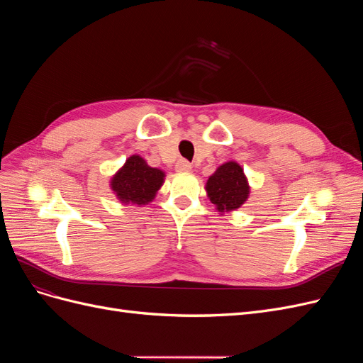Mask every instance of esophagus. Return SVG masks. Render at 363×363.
Returning a JSON list of instances; mask_svg holds the SVG:
<instances>
[{
  "label": "esophagus",
  "instance_id": "34e87169",
  "mask_svg": "<svg viewBox=\"0 0 363 363\" xmlns=\"http://www.w3.org/2000/svg\"><path fill=\"white\" fill-rule=\"evenodd\" d=\"M175 169H177L179 172H188L192 169V164L186 159H180L177 162V164H175Z\"/></svg>",
  "mask_w": 363,
  "mask_h": 363
}]
</instances>
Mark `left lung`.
<instances>
[{
    "mask_svg": "<svg viewBox=\"0 0 363 363\" xmlns=\"http://www.w3.org/2000/svg\"><path fill=\"white\" fill-rule=\"evenodd\" d=\"M207 196L216 206L218 212H232L242 206L250 194L244 169L236 162H227L219 167L206 183Z\"/></svg>",
    "mask_w": 363,
    "mask_h": 363,
    "instance_id": "8db88e82",
    "label": "left lung"
}]
</instances>
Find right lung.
<instances>
[{
  "mask_svg": "<svg viewBox=\"0 0 363 363\" xmlns=\"http://www.w3.org/2000/svg\"><path fill=\"white\" fill-rule=\"evenodd\" d=\"M164 172L148 167L140 156H131L125 160L111 182V188L124 204H148L155 199L163 184Z\"/></svg>",
  "mask_w": 363,
  "mask_h": 363,
  "instance_id": "add662e5",
  "label": "right lung"
}]
</instances>
